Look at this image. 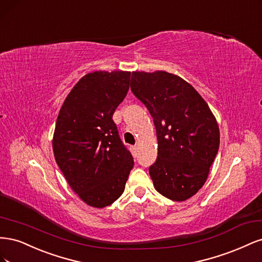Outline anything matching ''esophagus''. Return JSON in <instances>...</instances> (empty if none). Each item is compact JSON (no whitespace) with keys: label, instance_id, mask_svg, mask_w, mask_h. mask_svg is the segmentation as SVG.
<instances>
[{"label":"esophagus","instance_id":"34e87169","mask_svg":"<svg viewBox=\"0 0 262 262\" xmlns=\"http://www.w3.org/2000/svg\"><path fill=\"white\" fill-rule=\"evenodd\" d=\"M130 149H131V152H132L133 154H136V153H137V146H131V147H130Z\"/></svg>","mask_w":262,"mask_h":262}]
</instances>
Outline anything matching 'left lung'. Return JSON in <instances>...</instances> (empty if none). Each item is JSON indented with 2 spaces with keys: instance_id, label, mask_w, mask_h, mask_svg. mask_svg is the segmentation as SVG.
<instances>
[{
  "instance_id": "8db88e82",
  "label": "left lung",
  "mask_w": 262,
  "mask_h": 262,
  "mask_svg": "<svg viewBox=\"0 0 262 262\" xmlns=\"http://www.w3.org/2000/svg\"><path fill=\"white\" fill-rule=\"evenodd\" d=\"M131 91L155 124L158 152L148 168L155 189L172 201L189 199L204 185L217 154L215 117L191 85L165 71L132 72Z\"/></svg>"
}]
</instances>
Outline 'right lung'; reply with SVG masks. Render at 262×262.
<instances>
[{
	"label": "right lung",
	"instance_id": "obj_1",
	"mask_svg": "<svg viewBox=\"0 0 262 262\" xmlns=\"http://www.w3.org/2000/svg\"><path fill=\"white\" fill-rule=\"evenodd\" d=\"M130 76L124 71L86 74L68 95L55 123V162L73 191L94 208L114 203L133 168V157L113 120Z\"/></svg>",
	"mask_w": 262,
	"mask_h": 262
}]
</instances>
